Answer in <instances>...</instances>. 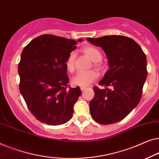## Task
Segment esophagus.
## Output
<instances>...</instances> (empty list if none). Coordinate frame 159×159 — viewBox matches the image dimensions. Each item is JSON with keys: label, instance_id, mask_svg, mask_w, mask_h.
Masks as SVG:
<instances>
[{"label": "esophagus", "instance_id": "1", "mask_svg": "<svg viewBox=\"0 0 159 159\" xmlns=\"http://www.w3.org/2000/svg\"><path fill=\"white\" fill-rule=\"evenodd\" d=\"M80 89V90H81V91H84L86 89V87H83V86H81Z\"/></svg>", "mask_w": 159, "mask_h": 159}]
</instances>
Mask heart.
<instances>
[{"instance_id": "1", "label": "heart", "mask_w": 159, "mask_h": 159, "mask_svg": "<svg viewBox=\"0 0 159 159\" xmlns=\"http://www.w3.org/2000/svg\"><path fill=\"white\" fill-rule=\"evenodd\" d=\"M83 52L93 62V66L97 68H101V63L102 55L97 48L93 46H86L83 49ZM75 58L76 54L74 52H71L68 55L66 60V67L69 72L73 73L75 67ZM98 73L95 70H89L86 72H79L75 76L73 77L71 82L74 86H87L92 84L94 80L98 79Z\"/></svg>"}]
</instances>
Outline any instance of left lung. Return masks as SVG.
I'll use <instances>...</instances> for the list:
<instances>
[{
    "mask_svg": "<svg viewBox=\"0 0 159 159\" xmlns=\"http://www.w3.org/2000/svg\"><path fill=\"white\" fill-rule=\"evenodd\" d=\"M106 53L109 70L95 86L90 112L98 123L109 125L123 120L137 106L147 78V60L142 48L131 38L122 35L87 38Z\"/></svg>",
    "mask_w": 159,
    "mask_h": 159,
    "instance_id": "1",
    "label": "left lung"
}]
</instances>
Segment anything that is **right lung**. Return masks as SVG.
<instances>
[{"instance_id": "add662e5", "label": "right lung", "mask_w": 159, "mask_h": 159, "mask_svg": "<svg viewBox=\"0 0 159 159\" xmlns=\"http://www.w3.org/2000/svg\"><path fill=\"white\" fill-rule=\"evenodd\" d=\"M76 44L73 39L43 34L22 51L18 66L20 93L31 113L41 122L59 125L73 117L81 91L79 86L68 85L66 60Z\"/></svg>"}]
</instances>
